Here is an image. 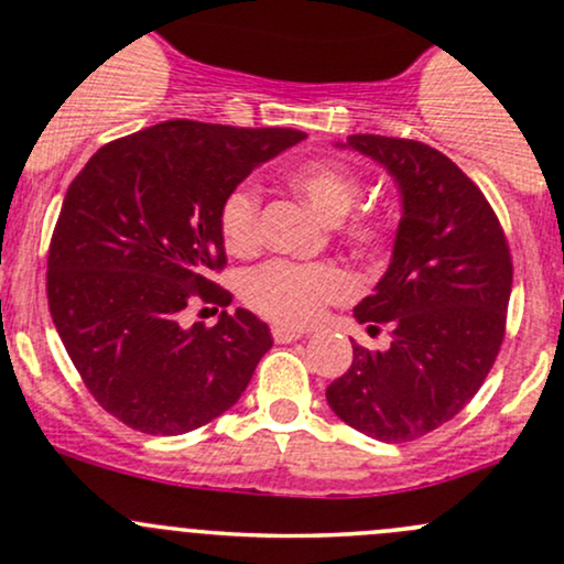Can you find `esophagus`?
I'll use <instances>...</instances> for the list:
<instances>
[{
  "label": "esophagus",
  "instance_id": "obj_1",
  "mask_svg": "<svg viewBox=\"0 0 564 564\" xmlns=\"http://www.w3.org/2000/svg\"><path fill=\"white\" fill-rule=\"evenodd\" d=\"M305 334V329H292V326H272V339H275V343H294V339H302Z\"/></svg>",
  "mask_w": 564,
  "mask_h": 564
}]
</instances>
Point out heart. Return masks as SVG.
<instances>
[{
    "label": "heart",
    "instance_id": "heart-1",
    "mask_svg": "<svg viewBox=\"0 0 564 564\" xmlns=\"http://www.w3.org/2000/svg\"><path fill=\"white\" fill-rule=\"evenodd\" d=\"M292 187L324 216L339 221L361 197V178L348 165L334 160H313L289 173ZM262 195L251 182H240L227 192L219 206V232L227 251L249 253L259 243ZM388 219L382 214H358L339 227L345 243L358 251H372L386 243ZM350 294V278L337 264H300L275 259L251 270L243 281V300L257 313L283 326H307L321 318L329 302Z\"/></svg>",
    "mask_w": 564,
    "mask_h": 564
}]
</instances>
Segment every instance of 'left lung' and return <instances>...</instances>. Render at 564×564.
Returning a JSON list of instances; mask_svg holds the SVG:
<instances>
[{
    "instance_id": "obj_1",
    "label": "left lung",
    "mask_w": 564,
    "mask_h": 564,
    "mask_svg": "<svg viewBox=\"0 0 564 564\" xmlns=\"http://www.w3.org/2000/svg\"><path fill=\"white\" fill-rule=\"evenodd\" d=\"M337 147L391 173L401 219L386 275L352 307L369 332L391 329V348L352 345L326 401L377 442H414L453 420L490 375L511 296L509 243L487 197L447 154L372 133Z\"/></svg>"
}]
</instances>
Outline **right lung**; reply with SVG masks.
I'll return each mask as SVG.
<instances>
[{
  "label": "right lung",
  "instance_id": "right-lung-1",
  "mask_svg": "<svg viewBox=\"0 0 564 564\" xmlns=\"http://www.w3.org/2000/svg\"><path fill=\"white\" fill-rule=\"evenodd\" d=\"M305 139L292 128L169 120L104 144L77 173L47 251V305L93 399L128 429L178 436L227 412L272 348L238 307L182 324L195 300L227 307L219 206L257 165Z\"/></svg>",
  "mask_w": 564,
  "mask_h": 564
}]
</instances>
